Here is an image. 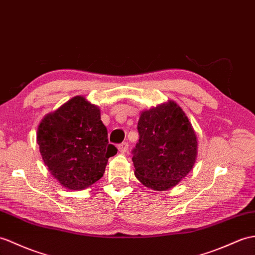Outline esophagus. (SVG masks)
Listing matches in <instances>:
<instances>
[{
    "mask_svg": "<svg viewBox=\"0 0 255 255\" xmlns=\"http://www.w3.org/2000/svg\"><path fill=\"white\" fill-rule=\"evenodd\" d=\"M117 147H118V151H120L122 154H124V153H126L128 150V143L127 142H123V143H121Z\"/></svg>",
    "mask_w": 255,
    "mask_h": 255,
    "instance_id": "obj_1",
    "label": "esophagus"
}]
</instances>
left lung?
Listing matches in <instances>:
<instances>
[{"label": "left lung", "mask_w": 255, "mask_h": 255, "mask_svg": "<svg viewBox=\"0 0 255 255\" xmlns=\"http://www.w3.org/2000/svg\"><path fill=\"white\" fill-rule=\"evenodd\" d=\"M133 150L134 175L147 188L165 191L193 168L198 138L185 112L174 101L142 111Z\"/></svg>", "instance_id": "left-lung-1"}]
</instances>
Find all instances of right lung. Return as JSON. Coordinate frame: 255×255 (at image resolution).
<instances>
[{"mask_svg": "<svg viewBox=\"0 0 255 255\" xmlns=\"http://www.w3.org/2000/svg\"><path fill=\"white\" fill-rule=\"evenodd\" d=\"M37 143L52 176L69 190H84L103 176L117 149L109 143L99 106L74 97L40 122Z\"/></svg>", "mask_w": 255, "mask_h": 255, "instance_id": "right-lung-1", "label": "right lung"}]
</instances>
